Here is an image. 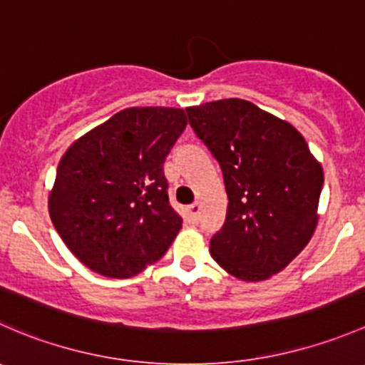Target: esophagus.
<instances>
[{
  "mask_svg": "<svg viewBox=\"0 0 365 365\" xmlns=\"http://www.w3.org/2000/svg\"><path fill=\"white\" fill-rule=\"evenodd\" d=\"M200 210H201L200 203H194L187 208V219H189L192 224H196L197 220H200Z\"/></svg>",
  "mask_w": 365,
  "mask_h": 365,
  "instance_id": "esophagus-1",
  "label": "esophagus"
}]
</instances>
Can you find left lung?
<instances>
[{
  "label": "left lung",
  "mask_w": 365,
  "mask_h": 365,
  "mask_svg": "<svg viewBox=\"0 0 365 365\" xmlns=\"http://www.w3.org/2000/svg\"><path fill=\"white\" fill-rule=\"evenodd\" d=\"M187 114L222 169L230 200L210 254L242 281L279 274L316 230L322 164L292 123L252 102L224 98L187 108Z\"/></svg>",
  "instance_id": "obj_1"
}]
</instances>
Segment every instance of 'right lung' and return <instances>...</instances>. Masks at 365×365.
<instances>
[{
    "label": "right lung",
    "mask_w": 365,
    "mask_h": 365,
    "mask_svg": "<svg viewBox=\"0 0 365 365\" xmlns=\"http://www.w3.org/2000/svg\"><path fill=\"white\" fill-rule=\"evenodd\" d=\"M185 127L183 109L128 108L70 145L49 215L81 263L127 279L164 256L182 227L164 160Z\"/></svg>",
    "instance_id": "1"
}]
</instances>
